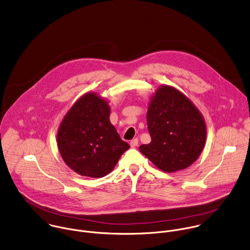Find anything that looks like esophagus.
Returning <instances> with one entry per match:
<instances>
[{
	"label": "esophagus",
	"instance_id": "1",
	"mask_svg": "<svg viewBox=\"0 0 250 250\" xmlns=\"http://www.w3.org/2000/svg\"><path fill=\"white\" fill-rule=\"evenodd\" d=\"M138 142H139V140H138V138H135V139H132L131 141H130V146L132 147V148H135L137 145H138Z\"/></svg>",
	"mask_w": 250,
	"mask_h": 250
}]
</instances>
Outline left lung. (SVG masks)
Instances as JSON below:
<instances>
[{"instance_id":"1","label":"left lung","mask_w":250,"mask_h":250,"mask_svg":"<svg viewBox=\"0 0 250 250\" xmlns=\"http://www.w3.org/2000/svg\"><path fill=\"white\" fill-rule=\"evenodd\" d=\"M151 141L140 151L164 172L190 166L205 146L207 130L198 109L170 86L158 88L147 113Z\"/></svg>"}]
</instances>
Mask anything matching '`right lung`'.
<instances>
[{
    "label": "right lung",
    "instance_id": "1",
    "mask_svg": "<svg viewBox=\"0 0 250 250\" xmlns=\"http://www.w3.org/2000/svg\"><path fill=\"white\" fill-rule=\"evenodd\" d=\"M108 103L94 93L77 100L58 131V148L63 161L81 176L102 178L129 149L111 125Z\"/></svg>",
    "mask_w": 250,
    "mask_h": 250
}]
</instances>
